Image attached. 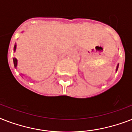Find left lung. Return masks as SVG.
Wrapping results in <instances>:
<instances>
[{
  "mask_svg": "<svg viewBox=\"0 0 132 132\" xmlns=\"http://www.w3.org/2000/svg\"><path fill=\"white\" fill-rule=\"evenodd\" d=\"M118 68H119V64H118V65H117V69H116V71H117V70H118Z\"/></svg>",
  "mask_w": 132,
  "mask_h": 132,
  "instance_id": "1",
  "label": "left lung"
}]
</instances>
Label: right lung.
<instances>
[{
    "instance_id": "1",
    "label": "right lung",
    "mask_w": 132,
    "mask_h": 132,
    "mask_svg": "<svg viewBox=\"0 0 132 132\" xmlns=\"http://www.w3.org/2000/svg\"><path fill=\"white\" fill-rule=\"evenodd\" d=\"M15 49H16V44H15V46H14V48H13V51L15 52ZM13 64H14V67L16 68V67H17V64H18L17 59H16L15 57L13 58Z\"/></svg>"
}]
</instances>
